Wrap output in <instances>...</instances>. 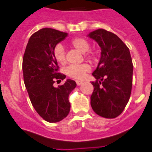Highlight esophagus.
<instances>
[{
	"label": "esophagus",
	"mask_w": 152,
	"mask_h": 152,
	"mask_svg": "<svg viewBox=\"0 0 152 152\" xmlns=\"http://www.w3.org/2000/svg\"><path fill=\"white\" fill-rule=\"evenodd\" d=\"M76 85H77V86H80L82 83H83V82L79 81V80H76Z\"/></svg>",
	"instance_id": "esophagus-1"
}]
</instances>
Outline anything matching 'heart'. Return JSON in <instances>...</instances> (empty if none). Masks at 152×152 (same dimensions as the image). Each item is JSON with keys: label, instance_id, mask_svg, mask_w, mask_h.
I'll return each instance as SVG.
<instances>
[{"label": "heart", "instance_id": "1", "mask_svg": "<svg viewBox=\"0 0 152 152\" xmlns=\"http://www.w3.org/2000/svg\"><path fill=\"white\" fill-rule=\"evenodd\" d=\"M70 44L80 52L83 53L84 56L89 61H96L97 60L98 53L94 50H90V43L86 38L75 37L70 41ZM53 56L58 63L64 65L66 62V60L65 50L61 44H57L53 49ZM91 70V67L89 64L84 63L81 65H70L66 69V73L68 76L81 80L85 77L86 74Z\"/></svg>", "mask_w": 152, "mask_h": 152}]
</instances>
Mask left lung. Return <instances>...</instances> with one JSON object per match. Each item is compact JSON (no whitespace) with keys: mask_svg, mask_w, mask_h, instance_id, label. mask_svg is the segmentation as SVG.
Returning a JSON list of instances; mask_svg holds the SVG:
<instances>
[{"mask_svg":"<svg viewBox=\"0 0 152 152\" xmlns=\"http://www.w3.org/2000/svg\"><path fill=\"white\" fill-rule=\"evenodd\" d=\"M101 47V58L92 76L91 106L99 115L114 118L123 112L132 87L133 64L129 47L117 35L103 29L88 35Z\"/></svg>","mask_w":152,"mask_h":152,"instance_id":"8db88e82","label":"left lung"}]
</instances>
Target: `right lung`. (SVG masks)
<instances>
[{
	"label": "right lung",
	"mask_w": 152,
	"mask_h": 152,
	"mask_svg": "<svg viewBox=\"0 0 152 152\" xmlns=\"http://www.w3.org/2000/svg\"><path fill=\"white\" fill-rule=\"evenodd\" d=\"M66 33L52 28H43L29 39L23 57L25 86L37 113L48 122H58L70 111L69 95L76 88L74 80H67L56 88L55 82L66 76L59 72V66L53 56V49L65 39Z\"/></svg>",
	"instance_id": "obj_1"
}]
</instances>
